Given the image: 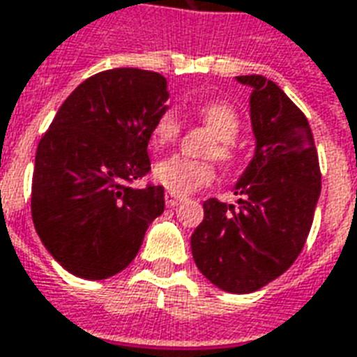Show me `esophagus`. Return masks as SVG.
I'll list each match as a JSON object with an SVG mask.
<instances>
[{
  "label": "esophagus",
  "mask_w": 357,
  "mask_h": 357,
  "mask_svg": "<svg viewBox=\"0 0 357 357\" xmlns=\"http://www.w3.org/2000/svg\"><path fill=\"white\" fill-rule=\"evenodd\" d=\"M165 200H167L168 208H176V206H179V204L183 202V197L174 195V192H167V195H165Z\"/></svg>",
  "instance_id": "1"
}]
</instances>
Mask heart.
<instances>
[{"mask_svg": "<svg viewBox=\"0 0 357 357\" xmlns=\"http://www.w3.org/2000/svg\"><path fill=\"white\" fill-rule=\"evenodd\" d=\"M195 114L200 119V123L217 138V142L208 149L209 157H215L221 165L230 167L238 157L234 146V140L238 138L241 129L238 112L225 102H208L198 106ZM181 129L183 123L178 114L174 110H167L155 119L151 127V142L155 148H167L178 140ZM153 176L165 189L185 195L211 183L215 170L209 160H190L181 155H174L157 162Z\"/></svg>", "mask_w": 357, "mask_h": 357, "instance_id": "heart-1", "label": "heart"}]
</instances>
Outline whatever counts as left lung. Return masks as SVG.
<instances>
[{"mask_svg": "<svg viewBox=\"0 0 357 357\" xmlns=\"http://www.w3.org/2000/svg\"><path fill=\"white\" fill-rule=\"evenodd\" d=\"M251 86L255 157L234 190L239 208L209 198L190 236L192 258L217 288L251 294L299 257L320 197V165L309 121L275 82L236 76Z\"/></svg>", "mask_w": 357, "mask_h": 357, "instance_id": "8db88e82", "label": "left lung"}]
</instances>
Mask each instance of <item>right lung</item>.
Listing matches in <instances>:
<instances>
[{"mask_svg": "<svg viewBox=\"0 0 357 357\" xmlns=\"http://www.w3.org/2000/svg\"><path fill=\"white\" fill-rule=\"evenodd\" d=\"M167 78L110 69L65 99L35 155L31 217L46 251L69 273L100 281L125 269L153 219L165 189L132 181L151 170V127L167 112Z\"/></svg>", "mask_w": 357, "mask_h": 357, "instance_id": "obj_1", "label": "right lung"}]
</instances>
